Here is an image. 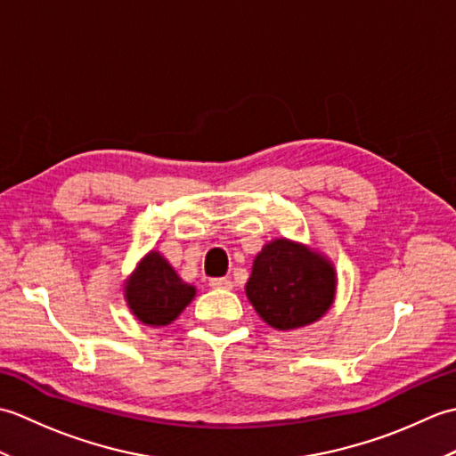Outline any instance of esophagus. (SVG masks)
Here are the masks:
<instances>
[{
  "label": "esophagus",
  "instance_id": "1",
  "mask_svg": "<svg viewBox=\"0 0 456 456\" xmlns=\"http://www.w3.org/2000/svg\"><path fill=\"white\" fill-rule=\"evenodd\" d=\"M209 286L217 288V289H231V288H233V282H231L229 278H211Z\"/></svg>",
  "mask_w": 456,
  "mask_h": 456
}]
</instances>
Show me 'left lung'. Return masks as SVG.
<instances>
[{
	"label": "left lung",
	"instance_id": "obj_1",
	"mask_svg": "<svg viewBox=\"0 0 456 456\" xmlns=\"http://www.w3.org/2000/svg\"><path fill=\"white\" fill-rule=\"evenodd\" d=\"M245 294L266 325L296 331L333 307L337 270L317 248L278 237L255 256Z\"/></svg>",
	"mask_w": 456,
	"mask_h": 456
}]
</instances>
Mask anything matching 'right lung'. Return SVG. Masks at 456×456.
I'll return each mask as SVG.
<instances>
[{
  "label": "right lung",
  "mask_w": 456,
  "mask_h": 456,
  "mask_svg": "<svg viewBox=\"0 0 456 456\" xmlns=\"http://www.w3.org/2000/svg\"><path fill=\"white\" fill-rule=\"evenodd\" d=\"M196 292V286L183 282L159 250H149L123 282L131 314L149 327H167L176 322Z\"/></svg>",
  "instance_id": "add662e5"
}]
</instances>
